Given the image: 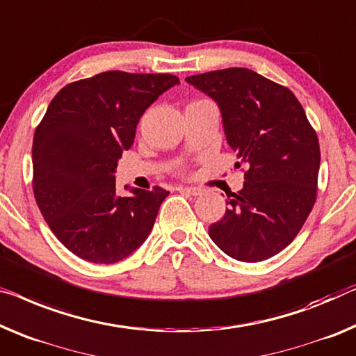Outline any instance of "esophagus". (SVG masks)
<instances>
[{
	"mask_svg": "<svg viewBox=\"0 0 356 356\" xmlns=\"http://www.w3.org/2000/svg\"><path fill=\"white\" fill-rule=\"evenodd\" d=\"M177 190H179V192L188 193V195H192V196H200L201 193H203V190H201V188H195V187H179Z\"/></svg>",
	"mask_w": 356,
	"mask_h": 356,
	"instance_id": "obj_1",
	"label": "esophagus"
}]
</instances>
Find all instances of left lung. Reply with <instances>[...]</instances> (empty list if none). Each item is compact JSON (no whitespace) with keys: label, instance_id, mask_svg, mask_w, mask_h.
I'll return each instance as SVG.
<instances>
[{"label":"left lung","instance_id":"8db88e82","mask_svg":"<svg viewBox=\"0 0 356 356\" xmlns=\"http://www.w3.org/2000/svg\"><path fill=\"white\" fill-rule=\"evenodd\" d=\"M219 105L229 145L248 169L211 240L241 262H261L289 245L316 200L320 144L296 95L249 68L185 78ZM236 163V166H241Z\"/></svg>","mask_w":356,"mask_h":356}]
</instances>
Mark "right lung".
<instances>
[{
	"label": "right lung",
	"mask_w": 356,
	"mask_h": 356,
	"mask_svg": "<svg viewBox=\"0 0 356 356\" xmlns=\"http://www.w3.org/2000/svg\"><path fill=\"white\" fill-rule=\"evenodd\" d=\"M179 84L169 73L104 72L67 84L35 131L33 193L68 251L92 264L120 262L150 235L169 192L116 195L115 171L144 111Z\"/></svg>",
	"instance_id": "right-lung-1"
}]
</instances>
